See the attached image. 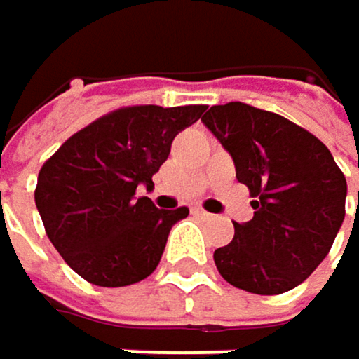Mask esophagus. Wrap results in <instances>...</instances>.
<instances>
[{
  "instance_id": "obj_1",
  "label": "esophagus",
  "mask_w": 359,
  "mask_h": 359,
  "mask_svg": "<svg viewBox=\"0 0 359 359\" xmlns=\"http://www.w3.org/2000/svg\"><path fill=\"white\" fill-rule=\"evenodd\" d=\"M193 215H195V217H199V219H203V221H210V219H212L210 212H205V210H203V208H199V205H195V208H193Z\"/></svg>"
}]
</instances>
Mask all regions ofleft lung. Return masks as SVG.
Masks as SVG:
<instances>
[{"label":"left lung","instance_id":"1","mask_svg":"<svg viewBox=\"0 0 359 359\" xmlns=\"http://www.w3.org/2000/svg\"><path fill=\"white\" fill-rule=\"evenodd\" d=\"M201 121L253 197V219L233 223V241L215 251L221 277L255 294L292 290L325 260L344 221L342 171L314 134L275 112L229 102Z\"/></svg>","mask_w":359,"mask_h":359}]
</instances>
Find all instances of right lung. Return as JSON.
Returning a JSON list of instances; mask_svg holds the SVG:
<instances>
[{
	"mask_svg": "<svg viewBox=\"0 0 359 359\" xmlns=\"http://www.w3.org/2000/svg\"><path fill=\"white\" fill-rule=\"evenodd\" d=\"M203 112L205 106L118 108L75 132L41 166L34 201L45 231L86 282L118 288L156 271L188 208L158 210L136 188L154 186L173 138Z\"/></svg>",
	"mask_w": 359,
	"mask_h": 359,
	"instance_id": "add662e5",
	"label": "right lung"
}]
</instances>
